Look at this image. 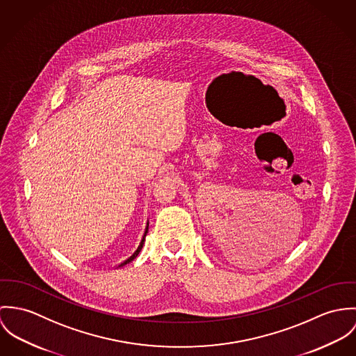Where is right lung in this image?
I'll return each instance as SVG.
<instances>
[{
  "label": "right lung",
  "mask_w": 356,
  "mask_h": 356,
  "mask_svg": "<svg viewBox=\"0 0 356 356\" xmlns=\"http://www.w3.org/2000/svg\"><path fill=\"white\" fill-rule=\"evenodd\" d=\"M147 229H149V227H147V228H146V232H145V235H143V238H142V241H140V244H139V247H138V250H136V251H135V252H134V254H132V255H131V257H129V258H128V259H125V261H124V262H121V264H120L119 266H122V265H127V264H129V262H131V261H134V259H135V258H136V257H138V254H139V252H140V250H142V247H143V243H145V237H146V235H147Z\"/></svg>",
  "instance_id": "obj_1"
}]
</instances>
